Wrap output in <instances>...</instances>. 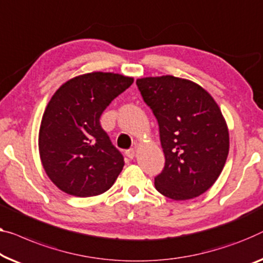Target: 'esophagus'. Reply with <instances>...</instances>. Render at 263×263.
<instances>
[{
    "label": "esophagus",
    "instance_id": "esophagus-1",
    "mask_svg": "<svg viewBox=\"0 0 263 263\" xmlns=\"http://www.w3.org/2000/svg\"><path fill=\"white\" fill-rule=\"evenodd\" d=\"M125 155H126L127 158L133 159V158H135V156H136V150H135V148H130V150L125 151Z\"/></svg>",
    "mask_w": 263,
    "mask_h": 263
}]
</instances>
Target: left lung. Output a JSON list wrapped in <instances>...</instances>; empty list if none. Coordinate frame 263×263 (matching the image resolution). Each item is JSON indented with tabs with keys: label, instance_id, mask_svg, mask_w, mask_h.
<instances>
[{
	"label": "left lung",
	"instance_id": "obj_1",
	"mask_svg": "<svg viewBox=\"0 0 263 263\" xmlns=\"http://www.w3.org/2000/svg\"><path fill=\"white\" fill-rule=\"evenodd\" d=\"M158 121L165 165L156 189L186 201L213 186L229 152V131L214 98L194 81L172 76L136 81Z\"/></svg>",
	"mask_w": 263,
	"mask_h": 263
}]
</instances>
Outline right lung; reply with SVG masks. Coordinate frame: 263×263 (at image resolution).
I'll return each mask as SVG.
<instances>
[{
  "label": "right lung",
  "instance_id": "obj_1",
  "mask_svg": "<svg viewBox=\"0 0 263 263\" xmlns=\"http://www.w3.org/2000/svg\"><path fill=\"white\" fill-rule=\"evenodd\" d=\"M133 78L92 72L72 78L50 98L39 131V152L50 181L77 197L104 194L124 166V157L100 125L111 101Z\"/></svg>",
  "mask_w": 263,
  "mask_h": 263
}]
</instances>
